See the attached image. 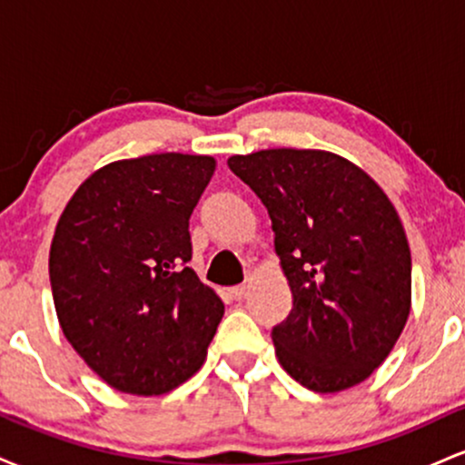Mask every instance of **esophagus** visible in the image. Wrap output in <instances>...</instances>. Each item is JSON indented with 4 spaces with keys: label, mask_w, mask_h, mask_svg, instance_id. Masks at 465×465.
Instances as JSON below:
<instances>
[{
    "label": "esophagus",
    "mask_w": 465,
    "mask_h": 465,
    "mask_svg": "<svg viewBox=\"0 0 465 465\" xmlns=\"http://www.w3.org/2000/svg\"><path fill=\"white\" fill-rule=\"evenodd\" d=\"M249 284H240V286H233L232 288V291H229V292H232V297H233V300H236V302H242V300H247V295H249Z\"/></svg>",
    "instance_id": "esophagus-1"
}]
</instances>
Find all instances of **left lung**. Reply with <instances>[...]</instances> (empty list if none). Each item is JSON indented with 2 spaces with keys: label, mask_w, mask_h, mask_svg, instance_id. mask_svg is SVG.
Instances as JSON below:
<instances>
[{
  "label": "left lung",
  "mask_w": 465,
  "mask_h": 465,
  "mask_svg": "<svg viewBox=\"0 0 465 465\" xmlns=\"http://www.w3.org/2000/svg\"><path fill=\"white\" fill-rule=\"evenodd\" d=\"M271 216L292 292L271 330L280 365L319 393L381 367L411 311V251L396 207L339 154L271 148L229 157Z\"/></svg>",
  "instance_id": "left-lung-1"
}]
</instances>
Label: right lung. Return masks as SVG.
Listing matches in <instances>:
<instances>
[{
    "instance_id": "obj_1",
    "label": "right lung",
    "mask_w": 465,
    "mask_h": 465,
    "mask_svg": "<svg viewBox=\"0 0 465 465\" xmlns=\"http://www.w3.org/2000/svg\"><path fill=\"white\" fill-rule=\"evenodd\" d=\"M203 154L100 168L67 203L50 249L63 334L117 391L159 396L203 365L225 306L190 269V216L214 174Z\"/></svg>"
}]
</instances>
